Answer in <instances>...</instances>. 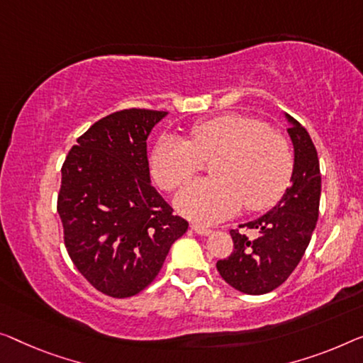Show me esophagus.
Masks as SVG:
<instances>
[{
    "mask_svg": "<svg viewBox=\"0 0 363 363\" xmlns=\"http://www.w3.org/2000/svg\"><path fill=\"white\" fill-rule=\"evenodd\" d=\"M191 228L196 231L197 235H200V236H207V235L212 233V230H210L208 226H203V225H199V223H194Z\"/></svg>",
    "mask_w": 363,
    "mask_h": 363,
    "instance_id": "obj_1",
    "label": "esophagus"
}]
</instances>
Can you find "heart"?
Returning a JSON list of instances; mask_svg holds the SVG:
<instances>
[{"instance_id":"obj_1","label":"heart","mask_w":363,"mask_h":363,"mask_svg":"<svg viewBox=\"0 0 363 363\" xmlns=\"http://www.w3.org/2000/svg\"><path fill=\"white\" fill-rule=\"evenodd\" d=\"M215 179L196 181L176 197L179 212L200 223H216L247 210L274 207L286 191L294 171V155L282 135L266 123L242 113L199 122L191 140L164 135L151 151L155 181L174 191L202 169L203 160H213Z\"/></svg>"}]
</instances>
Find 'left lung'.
Here are the masks:
<instances>
[{
    "mask_svg": "<svg viewBox=\"0 0 363 363\" xmlns=\"http://www.w3.org/2000/svg\"><path fill=\"white\" fill-rule=\"evenodd\" d=\"M294 145L291 186L277 205L259 218L241 225L257 231L247 238L231 230L235 250L228 259L216 262L223 280L247 295H264L282 285L310 245L320 213V160L306 128L284 113Z\"/></svg>",
    "mask_w": 363,
    "mask_h": 363,
    "instance_id": "obj_1",
    "label": "left lung"
}]
</instances>
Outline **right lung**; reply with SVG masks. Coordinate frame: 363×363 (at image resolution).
I'll return each mask as SVG.
<instances>
[{
	"label": "right lung",
	"instance_id": "right-lung-1",
	"mask_svg": "<svg viewBox=\"0 0 363 363\" xmlns=\"http://www.w3.org/2000/svg\"><path fill=\"white\" fill-rule=\"evenodd\" d=\"M166 116L113 112L81 135L62 167L65 246L84 279L113 298L147 289L189 228L150 179L147 138Z\"/></svg>",
	"mask_w": 363,
	"mask_h": 363
}]
</instances>
